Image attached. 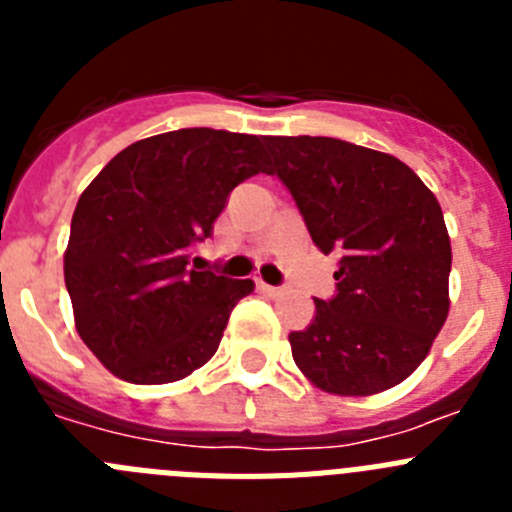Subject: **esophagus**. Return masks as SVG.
I'll use <instances>...</instances> for the list:
<instances>
[{
    "mask_svg": "<svg viewBox=\"0 0 512 512\" xmlns=\"http://www.w3.org/2000/svg\"><path fill=\"white\" fill-rule=\"evenodd\" d=\"M259 289H261V292H266L269 297L282 295V287H271V284H266V282H259Z\"/></svg>",
    "mask_w": 512,
    "mask_h": 512,
    "instance_id": "34e87169",
    "label": "esophagus"
}]
</instances>
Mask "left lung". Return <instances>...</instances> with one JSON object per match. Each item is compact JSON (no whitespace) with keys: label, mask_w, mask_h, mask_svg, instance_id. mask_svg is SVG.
<instances>
[{"label":"left lung","mask_w":512,"mask_h":512,"mask_svg":"<svg viewBox=\"0 0 512 512\" xmlns=\"http://www.w3.org/2000/svg\"><path fill=\"white\" fill-rule=\"evenodd\" d=\"M336 295L289 333L300 372L333 395H377L420 366L449 315L451 243L433 192L390 153L338 138H266Z\"/></svg>","instance_id":"obj_1"}]
</instances>
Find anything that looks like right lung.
<instances>
[{
	"label": "right lung",
	"instance_id": "obj_1",
	"mask_svg": "<svg viewBox=\"0 0 512 512\" xmlns=\"http://www.w3.org/2000/svg\"><path fill=\"white\" fill-rule=\"evenodd\" d=\"M261 135L184 128L138 140L76 202L63 277L76 330L115 377L184 379L215 356L251 279L192 266L228 194L264 169Z\"/></svg>",
	"mask_w": 512,
	"mask_h": 512
}]
</instances>
